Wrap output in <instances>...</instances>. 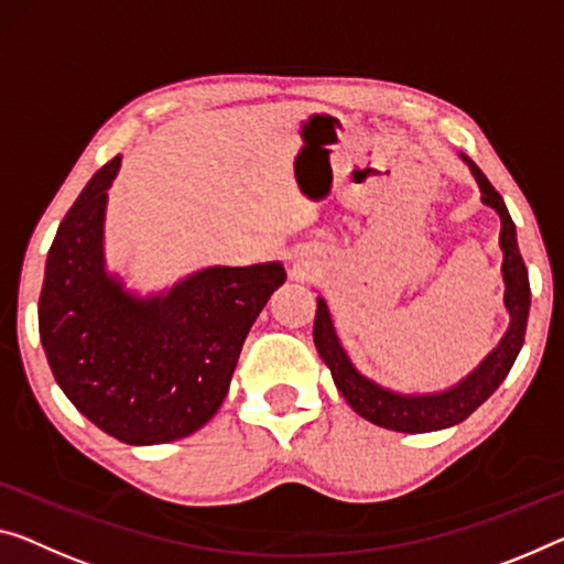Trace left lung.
Masks as SVG:
<instances>
[{"label": "left lung", "mask_w": 564, "mask_h": 564, "mask_svg": "<svg viewBox=\"0 0 564 564\" xmlns=\"http://www.w3.org/2000/svg\"><path fill=\"white\" fill-rule=\"evenodd\" d=\"M462 159L469 163L476 184L481 188V202L491 206L501 219V234L499 247L505 252V262H501V274H505V305L512 323H509L507 335L501 337L499 348H494L479 368L471 376H466L462 383L448 388L444 393H426V395H403L388 388L378 386L376 380L362 376L355 370L343 350L340 340L330 319V310L327 302L317 297V312H315V327H312V337H315L319 358L330 368L337 391L343 393L350 409L362 415V419L376 423V426L401 431V433H429L441 431L448 426H456L469 419V415L487 401V398L497 391L501 380L509 376L519 350L524 345L527 333V317H530V276H527L524 259L519 254L517 247V229L512 216H509L505 198L499 196L497 188L489 184L481 169L474 161Z\"/></svg>", "instance_id": "8db88e82"}]
</instances>
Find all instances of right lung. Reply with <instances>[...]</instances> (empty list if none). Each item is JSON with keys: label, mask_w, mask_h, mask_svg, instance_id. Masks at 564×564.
<instances>
[{"label": "right lung", "mask_w": 564, "mask_h": 564, "mask_svg": "<svg viewBox=\"0 0 564 564\" xmlns=\"http://www.w3.org/2000/svg\"><path fill=\"white\" fill-rule=\"evenodd\" d=\"M118 166L120 155L59 221L40 292V340L85 419L123 444H169L219 411L249 327L288 272L280 262L209 267L155 297L128 292L102 259Z\"/></svg>", "instance_id": "obj_1"}]
</instances>
